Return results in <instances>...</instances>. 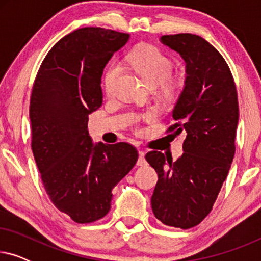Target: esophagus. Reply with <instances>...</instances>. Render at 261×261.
I'll return each mask as SVG.
<instances>
[{
	"label": "esophagus",
	"mask_w": 261,
	"mask_h": 261,
	"mask_svg": "<svg viewBox=\"0 0 261 261\" xmlns=\"http://www.w3.org/2000/svg\"><path fill=\"white\" fill-rule=\"evenodd\" d=\"M138 166H142L146 164L145 160V152L144 151H139V158H138Z\"/></svg>",
	"instance_id": "34e87169"
}]
</instances>
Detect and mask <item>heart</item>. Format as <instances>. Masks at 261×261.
<instances>
[{"mask_svg":"<svg viewBox=\"0 0 261 261\" xmlns=\"http://www.w3.org/2000/svg\"><path fill=\"white\" fill-rule=\"evenodd\" d=\"M124 64L135 70L139 76L147 83L149 87L162 88L163 95L172 96L178 88V82L171 78L173 71V62L169 57L154 46H141L130 52L126 58ZM121 72L120 64H113L107 70L105 76V87L107 92L113 90L114 84ZM156 114L153 110H148L144 114L134 117L135 122L139 121H153Z\"/></svg>","mask_w":261,"mask_h":261,"instance_id":"obj_1","label":"heart"}]
</instances>
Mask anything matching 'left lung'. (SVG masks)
I'll return each mask as SVG.
<instances>
[{
	"instance_id": "left-lung-1",
	"label": "left lung",
	"mask_w": 261,
	"mask_h": 261,
	"mask_svg": "<svg viewBox=\"0 0 261 261\" xmlns=\"http://www.w3.org/2000/svg\"><path fill=\"white\" fill-rule=\"evenodd\" d=\"M160 41L187 64L183 91L174 106L169 132L187 133L176 162L151 151L146 160L158 173L151 204L164 224L197 226L212 212L235 153L239 103L234 78L220 52L190 33L163 35Z\"/></svg>"
}]
</instances>
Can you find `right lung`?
<instances>
[{
  "label": "right lung",
  "instance_id": "add662e5",
  "mask_svg": "<svg viewBox=\"0 0 261 261\" xmlns=\"http://www.w3.org/2000/svg\"><path fill=\"white\" fill-rule=\"evenodd\" d=\"M129 34L85 27L60 39L38 71L30 105L32 151L53 204L77 223L110 210L112 190L138 160L127 142L94 144L88 116L102 106L103 69Z\"/></svg>",
  "mask_w": 261,
  "mask_h": 261
}]
</instances>
